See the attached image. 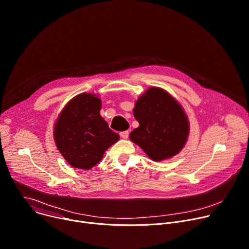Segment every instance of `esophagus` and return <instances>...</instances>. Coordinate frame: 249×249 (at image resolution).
<instances>
[{"mask_svg":"<svg viewBox=\"0 0 249 249\" xmlns=\"http://www.w3.org/2000/svg\"><path fill=\"white\" fill-rule=\"evenodd\" d=\"M128 135H129L128 130H124V131L120 132V136H121L122 139H127V138H128Z\"/></svg>","mask_w":249,"mask_h":249,"instance_id":"obj_1","label":"esophagus"}]
</instances>
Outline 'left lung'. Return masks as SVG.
<instances>
[{"label":"left lung","instance_id":"left-lung-1","mask_svg":"<svg viewBox=\"0 0 249 249\" xmlns=\"http://www.w3.org/2000/svg\"><path fill=\"white\" fill-rule=\"evenodd\" d=\"M139 127L129 139L155 161L177 156L189 135V122L180 104L165 89H147L140 95L133 107Z\"/></svg>","mask_w":249,"mask_h":249}]
</instances>
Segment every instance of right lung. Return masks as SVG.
I'll use <instances>...</instances> for the list:
<instances>
[{"label": "right lung", "mask_w": 249, "mask_h": 249, "mask_svg": "<svg viewBox=\"0 0 249 249\" xmlns=\"http://www.w3.org/2000/svg\"><path fill=\"white\" fill-rule=\"evenodd\" d=\"M99 94L83 92L62 109L53 125V140L70 165L90 169L99 163L105 151L120 140L101 116Z\"/></svg>", "instance_id": "add662e5"}]
</instances>
